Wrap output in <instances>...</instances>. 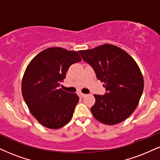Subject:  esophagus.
Segmentation results:
<instances>
[{
    "instance_id": "esophagus-1",
    "label": "esophagus",
    "mask_w": 160,
    "mask_h": 160,
    "mask_svg": "<svg viewBox=\"0 0 160 160\" xmlns=\"http://www.w3.org/2000/svg\"><path fill=\"white\" fill-rule=\"evenodd\" d=\"M88 96V95H87V94L82 93V92H80V93H79V96H81V97H82V98L85 97V96Z\"/></svg>"
}]
</instances>
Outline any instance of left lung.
I'll return each instance as SVG.
<instances>
[{"instance_id": "1", "label": "left lung", "mask_w": 160, "mask_h": 160, "mask_svg": "<svg viewBox=\"0 0 160 160\" xmlns=\"http://www.w3.org/2000/svg\"><path fill=\"white\" fill-rule=\"evenodd\" d=\"M78 52L107 91L103 96L94 95L92 115L108 125L125 120L137 108L143 92V76L137 62L122 49L109 44Z\"/></svg>"}]
</instances>
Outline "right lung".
<instances>
[{
  "mask_svg": "<svg viewBox=\"0 0 160 160\" xmlns=\"http://www.w3.org/2000/svg\"><path fill=\"white\" fill-rule=\"evenodd\" d=\"M81 61L76 51L50 47L35 56L26 68L21 84L23 98L44 127L58 129L72 119L79 98L59 86L69 68Z\"/></svg>",
  "mask_w": 160,
  "mask_h": 160,
  "instance_id": "1",
  "label": "right lung"
}]
</instances>
